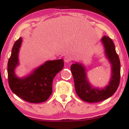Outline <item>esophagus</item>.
I'll return each instance as SVG.
<instances>
[{
  "mask_svg": "<svg viewBox=\"0 0 129 129\" xmlns=\"http://www.w3.org/2000/svg\"><path fill=\"white\" fill-rule=\"evenodd\" d=\"M72 57L70 56H69V55L66 56H65V57H64V61L66 63L70 62V61H72Z\"/></svg>",
  "mask_w": 129,
  "mask_h": 129,
  "instance_id": "1",
  "label": "esophagus"
}]
</instances>
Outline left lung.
I'll use <instances>...</instances> for the list:
<instances>
[{
    "label": "left lung",
    "mask_w": 129,
    "mask_h": 129,
    "mask_svg": "<svg viewBox=\"0 0 129 129\" xmlns=\"http://www.w3.org/2000/svg\"><path fill=\"white\" fill-rule=\"evenodd\" d=\"M101 42L105 53L111 64V76L108 84L103 88L95 87L87 79L86 68L82 63L76 62L70 68L73 75L76 92L81 99L88 103L103 101L112 96L119 87L120 79V63L115 46L108 36H104Z\"/></svg>",
    "instance_id": "1"
}]
</instances>
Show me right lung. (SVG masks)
Segmentation results:
<instances>
[{
	"label": "right lung",
	"mask_w": 129,
	"mask_h": 129,
	"mask_svg": "<svg viewBox=\"0 0 129 129\" xmlns=\"http://www.w3.org/2000/svg\"><path fill=\"white\" fill-rule=\"evenodd\" d=\"M22 38L16 40L8 63V80L12 91L19 98L33 103H42L52 93V83L57 73L63 69V59L46 61L26 76L19 77L15 69L19 64V53Z\"/></svg>",
	"instance_id": "1"
}]
</instances>
